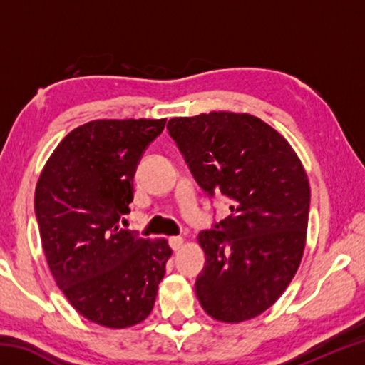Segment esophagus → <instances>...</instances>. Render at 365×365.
<instances>
[{"label":"esophagus","mask_w":365,"mask_h":365,"mask_svg":"<svg viewBox=\"0 0 365 365\" xmlns=\"http://www.w3.org/2000/svg\"><path fill=\"white\" fill-rule=\"evenodd\" d=\"M169 245L174 251H178L183 246V238L182 237H170L169 238Z\"/></svg>","instance_id":"34e87169"}]
</instances>
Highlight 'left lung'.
I'll return each mask as SVG.
<instances>
[{"mask_svg": "<svg viewBox=\"0 0 365 365\" xmlns=\"http://www.w3.org/2000/svg\"><path fill=\"white\" fill-rule=\"evenodd\" d=\"M169 135L197 185L230 201V215L197 235L206 264L195 289L215 320L259 316L285 292L306 245L311 188L293 148L259 117H174Z\"/></svg>", "mask_w": 365, "mask_h": 365, "instance_id": "8db88e82", "label": "left lung"}]
</instances>
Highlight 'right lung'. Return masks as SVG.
Returning a JSON list of instances; mask_svg holds the SVG:
<instances>
[{
  "mask_svg": "<svg viewBox=\"0 0 365 365\" xmlns=\"http://www.w3.org/2000/svg\"><path fill=\"white\" fill-rule=\"evenodd\" d=\"M165 119H103L66 135L43 168L35 214L49 270L85 319L108 329L143 322L172 250L119 225L133 177Z\"/></svg>",
  "mask_w": 365,
  "mask_h": 365,
  "instance_id": "1",
  "label": "right lung"
}]
</instances>
